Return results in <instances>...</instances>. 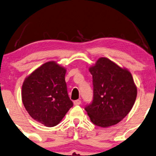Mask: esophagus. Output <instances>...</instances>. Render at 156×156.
Segmentation results:
<instances>
[{
  "label": "esophagus",
  "mask_w": 156,
  "mask_h": 156,
  "mask_svg": "<svg viewBox=\"0 0 156 156\" xmlns=\"http://www.w3.org/2000/svg\"><path fill=\"white\" fill-rule=\"evenodd\" d=\"M74 104L75 105H78L81 104V101L80 100H76V101H74Z\"/></svg>",
  "instance_id": "obj_1"
}]
</instances>
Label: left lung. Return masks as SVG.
<instances>
[{
  "instance_id": "1",
  "label": "left lung",
  "mask_w": 156,
  "mask_h": 156,
  "mask_svg": "<svg viewBox=\"0 0 156 156\" xmlns=\"http://www.w3.org/2000/svg\"><path fill=\"white\" fill-rule=\"evenodd\" d=\"M89 71L93 76V101L84 109L90 120L104 128L118 124L129 113L137 98L132 74L104 57Z\"/></svg>"
}]
</instances>
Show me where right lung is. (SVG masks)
Instances as JSON below:
<instances>
[{
	"label": "right lung",
	"mask_w": 156,
	"mask_h": 156,
	"mask_svg": "<svg viewBox=\"0 0 156 156\" xmlns=\"http://www.w3.org/2000/svg\"><path fill=\"white\" fill-rule=\"evenodd\" d=\"M66 69L55 61H48L25 78L22 98L32 119L48 127L58 124L73 103L67 93Z\"/></svg>",
	"instance_id": "1"
}]
</instances>
